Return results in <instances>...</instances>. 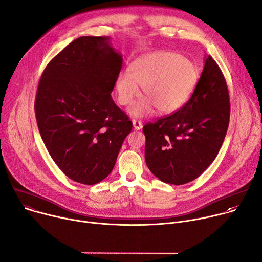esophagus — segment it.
Segmentation results:
<instances>
[{"label": "esophagus", "instance_id": "1", "mask_svg": "<svg viewBox=\"0 0 262 262\" xmlns=\"http://www.w3.org/2000/svg\"><path fill=\"white\" fill-rule=\"evenodd\" d=\"M133 125H134V128L136 129V130H140V129H142V127H143V124H142V122L141 121H139V120H133Z\"/></svg>", "mask_w": 262, "mask_h": 262}]
</instances>
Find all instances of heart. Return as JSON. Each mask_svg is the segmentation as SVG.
Listing matches in <instances>:
<instances>
[{
  "label": "heart",
  "mask_w": 262,
  "mask_h": 262,
  "mask_svg": "<svg viewBox=\"0 0 262 262\" xmlns=\"http://www.w3.org/2000/svg\"><path fill=\"white\" fill-rule=\"evenodd\" d=\"M198 66L172 51H157L137 58L129 72L119 73L115 88L118 102L129 105L140 94L142 86L144 98L129 110L134 117L159 113L168 115L182 108L199 82Z\"/></svg>",
  "instance_id": "1"
}]
</instances>
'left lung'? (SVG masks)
<instances>
[{
  "instance_id": "left-lung-1",
  "label": "left lung",
  "mask_w": 262,
  "mask_h": 262,
  "mask_svg": "<svg viewBox=\"0 0 262 262\" xmlns=\"http://www.w3.org/2000/svg\"><path fill=\"white\" fill-rule=\"evenodd\" d=\"M230 119L227 83L210 55L192 96L174 114L143 127L145 162L162 182L183 185L199 178L216 158Z\"/></svg>"
}]
</instances>
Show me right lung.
<instances>
[{"label": "right lung", "mask_w": 262, "mask_h": 262, "mask_svg": "<svg viewBox=\"0 0 262 262\" xmlns=\"http://www.w3.org/2000/svg\"><path fill=\"white\" fill-rule=\"evenodd\" d=\"M122 60L108 36H80L41 74L37 126L59 169L77 183L104 180L132 132V121L111 96Z\"/></svg>", "instance_id": "1"}]
</instances>
